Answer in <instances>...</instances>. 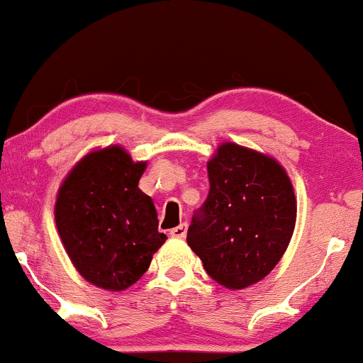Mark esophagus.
Wrapping results in <instances>:
<instances>
[{"instance_id": "obj_1", "label": "esophagus", "mask_w": 363, "mask_h": 363, "mask_svg": "<svg viewBox=\"0 0 363 363\" xmlns=\"http://www.w3.org/2000/svg\"><path fill=\"white\" fill-rule=\"evenodd\" d=\"M186 233H188V224H179V226L172 228L170 236L172 238H184Z\"/></svg>"}]
</instances>
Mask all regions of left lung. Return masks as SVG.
Instances as JSON below:
<instances>
[{
  "mask_svg": "<svg viewBox=\"0 0 363 363\" xmlns=\"http://www.w3.org/2000/svg\"><path fill=\"white\" fill-rule=\"evenodd\" d=\"M211 191L188 230L205 272L238 291L272 273L291 243L297 201L287 170L273 156L235 143L207 162Z\"/></svg>",
  "mask_w": 363,
  "mask_h": 363,
  "instance_id": "8db88e82",
  "label": "left lung"
}]
</instances>
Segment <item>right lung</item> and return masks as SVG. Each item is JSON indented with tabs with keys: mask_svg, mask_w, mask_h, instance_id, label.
<instances>
[{
	"mask_svg": "<svg viewBox=\"0 0 363 363\" xmlns=\"http://www.w3.org/2000/svg\"><path fill=\"white\" fill-rule=\"evenodd\" d=\"M147 162L114 146L86 152L55 200V226L76 272L104 291L135 284L165 243L151 196L139 189Z\"/></svg>",
	"mask_w": 363,
	"mask_h": 363,
	"instance_id": "add662e5",
	"label": "right lung"
}]
</instances>
